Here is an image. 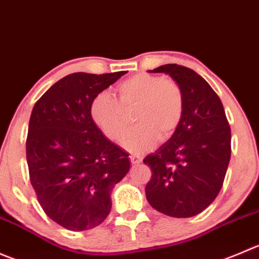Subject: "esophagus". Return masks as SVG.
Instances as JSON below:
<instances>
[{"instance_id":"esophagus-1","label":"esophagus","mask_w":259,"mask_h":259,"mask_svg":"<svg viewBox=\"0 0 259 259\" xmlns=\"http://www.w3.org/2000/svg\"><path fill=\"white\" fill-rule=\"evenodd\" d=\"M130 162L133 163V164H139L140 162H142V158L139 157V155H135V154H133V155H130Z\"/></svg>"}]
</instances>
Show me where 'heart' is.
I'll list each match as a JSON object with an SVG mask.
<instances>
[{
	"label": "heart",
	"instance_id": "obj_1",
	"mask_svg": "<svg viewBox=\"0 0 259 259\" xmlns=\"http://www.w3.org/2000/svg\"><path fill=\"white\" fill-rule=\"evenodd\" d=\"M116 91L119 100L107 91L97 94L90 105V115L107 139L117 142L127 127V112L134 110L133 120L137 125L122 138V145L129 152L152 149L158 139H170L180 127L186 99L176 79L137 73L120 82Z\"/></svg>",
	"mask_w": 259,
	"mask_h": 259
}]
</instances>
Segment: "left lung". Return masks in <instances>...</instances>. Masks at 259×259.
I'll list each match as a JSON object with an SVG mask.
<instances>
[{"mask_svg": "<svg viewBox=\"0 0 259 259\" xmlns=\"http://www.w3.org/2000/svg\"><path fill=\"white\" fill-rule=\"evenodd\" d=\"M149 72L176 79L185 92L186 107L173 137L143 160L152 170L147 200L168 217H195L223 187L232 154L230 125L217 92L195 71L164 64Z\"/></svg>", "mask_w": 259, "mask_h": 259, "instance_id": "8db88e82", "label": "left lung"}]
</instances>
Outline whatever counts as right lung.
<instances>
[{"mask_svg":"<svg viewBox=\"0 0 259 259\" xmlns=\"http://www.w3.org/2000/svg\"><path fill=\"white\" fill-rule=\"evenodd\" d=\"M124 74H68L31 111L30 182L45 214L72 232L92 229L106 219L112 187L129 172V154L106 139L90 115L92 99Z\"/></svg>","mask_w":259,"mask_h":259,"instance_id":"add662e5","label":"right lung"}]
</instances>
